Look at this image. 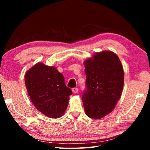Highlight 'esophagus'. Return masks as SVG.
<instances>
[{"mask_svg": "<svg viewBox=\"0 0 150 150\" xmlns=\"http://www.w3.org/2000/svg\"><path fill=\"white\" fill-rule=\"evenodd\" d=\"M72 91H73V93H77L78 91H79L78 88H73L72 89Z\"/></svg>", "mask_w": 150, "mask_h": 150, "instance_id": "1", "label": "esophagus"}]
</instances>
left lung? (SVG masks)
<instances>
[{
  "label": "left lung",
  "mask_w": 150,
  "mask_h": 150,
  "mask_svg": "<svg viewBox=\"0 0 150 150\" xmlns=\"http://www.w3.org/2000/svg\"><path fill=\"white\" fill-rule=\"evenodd\" d=\"M86 89L82 97L87 116L100 119L109 114L119 100L124 70L119 57L110 51L96 53L85 60Z\"/></svg>",
  "instance_id": "left-lung-1"
}]
</instances>
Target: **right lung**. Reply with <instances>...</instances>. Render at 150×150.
<instances>
[{
	"label": "right lung",
	"instance_id": "obj_1",
	"mask_svg": "<svg viewBox=\"0 0 150 150\" xmlns=\"http://www.w3.org/2000/svg\"><path fill=\"white\" fill-rule=\"evenodd\" d=\"M25 84L30 100L44 115L56 119L65 112L72 91L55 67L36 64L26 73Z\"/></svg>",
	"mask_w": 150,
	"mask_h": 150
}]
</instances>
